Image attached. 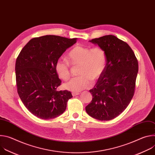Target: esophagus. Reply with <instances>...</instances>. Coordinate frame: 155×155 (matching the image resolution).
Here are the masks:
<instances>
[{"label": "esophagus", "mask_w": 155, "mask_h": 155, "mask_svg": "<svg viewBox=\"0 0 155 155\" xmlns=\"http://www.w3.org/2000/svg\"><path fill=\"white\" fill-rule=\"evenodd\" d=\"M79 94H80V93H75V92H73L72 93V96H75L79 95Z\"/></svg>", "instance_id": "esophagus-1"}]
</instances>
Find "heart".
<instances>
[{
  "instance_id": "b5f03b06",
  "label": "heart",
  "mask_w": 155,
  "mask_h": 155,
  "mask_svg": "<svg viewBox=\"0 0 155 155\" xmlns=\"http://www.w3.org/2000/svg\"><path fill=\"white\" fill-rule=\"evenodd\" d=\"M67 59L73 66H80V76L64 84L65 90L75 93L91 87V80L95 81L98 80L107 65L106 52L99 47L90 48L77 45L68 53ZM55 70L58 77L63 80H68L71 77L69 64L62 58L57 60Z\"/></svg>"
}]
</instances>
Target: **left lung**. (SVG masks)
Returning <instances> with one entry per match:
<instances>
[{"label": "left lung", "instance_id": "obj_1", "mask_svg": "<svg viewBox=\"0 0 155 155\" xmlns=\"http://www.w3.org/2000/svg\"><path fill=\"white\" fill-rule=\"evenodd\" d=\"M90 41L105 51L107 65L90 90L93 99L85 109L95 119L111 120L124 111L134 94L138 61L128 44L115 35H105Z\"/></svg>", "mask_w": 155, "mask_h": 155}]
</instances>
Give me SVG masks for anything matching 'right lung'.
Returning a JSON list of instances; mask_svg holds the SVG:
<instances>
[{
  "instance_id": "obj_1",
  "label": "right lung",
  "mask_w": 155,
  "mask_h": 155,
  "mask_svg": "<svg viewBox=\"0 0 155 155\" xmlns=\"http://www.w3.org/2000/svg\"><path fill=\"white\" fill-rule=\"evenodd\" d=\"M77 38L45 35L32 38L20 51L15 64L18 95L34 116L56 118L65 110L71 91H58L61 84L55 70L57 60Z\"/></svg>"
}]
</instances>
